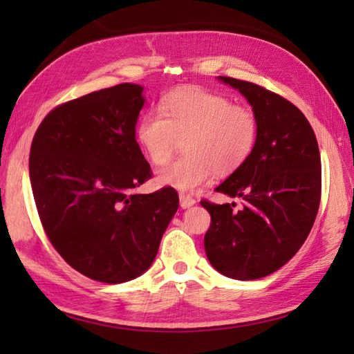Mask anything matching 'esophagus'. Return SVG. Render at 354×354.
<instances>
[{"instance_id": "esophagus-1", "label": "esophagus", "mask_w": 354, "mask_h": 354, "mask_svg": "<svg viewBox=\"0 0 354 354\" xmlns=\"http://www.w3.org/2000/svg\"><path fill=\"white\" fill-rule=\"evenodd\" d=\"M179 202H181V208H190V207L196 204V199L192 198L190 194L181 193V194H179Z\"/></svg>"}]
</instances>
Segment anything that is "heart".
Listing matches in <instances>:
<instances>
[{
    "label": "heart",
    "mask_w": 354,
    "mask_h": 354,
    "mask_svg": "<svg viewBox=\"0 0 354 354\" xmlns=\"http://www.w3.org/2000/svg\"><path fill=\"white\" fill-rule=\"evenodd\" d=\"M158 112H146L135 137L147 160L162 165L176 140L185 156L156 173V183L192 192L216 175H230L248 161L259 138V120L251 108L204 88H181L164 95Z\"/></svg>",
    "instance_id": "1"
}]
</instances>
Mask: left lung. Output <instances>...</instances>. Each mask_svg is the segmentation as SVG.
Segmentation results:
<instances>
[{
  "label": "left lung",
  "mask_w": 354,
  "mask_h": 354,
  "mask_svg": "<svg viewBox=\"0 0 354 354\" xmlns=\"http://www.w3.org/2000/svg\"><path fill=\"white\" fill-rule=\"evenodd\" d=\"M237 89L259 120V138L242 167L216 192L243 208L201 201L212 216L204 246L225 277L257 280L284 266L306 242L321 199V156L310 123L295 104L251 82L219 77Z\"/></svg>",
  "instance_id": "8db88e82"
}]
</instances>
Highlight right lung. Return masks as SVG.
Wrapping results in <instances>:
<instances>
[{
  "label": "right lung",
  "instance_id": "right-lung-1",
  "mask_svg": "<svg viewBox=\"0 0 354 354\" xmlns=\"http://www.w3.org/2000/svg\"><path fill=\"white\" fill-rule=\"evenodd\" d=\"M146 99L122 84L53 109L30 149V183L42 227L62 259L95 281L133 280L152 265L179 207L164 187L133 194L150 178L135 140Z\"/></svg>",
  "mask_w": 354,
  "mask_h": 354
}]
</instances>
